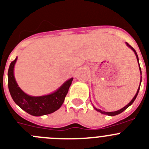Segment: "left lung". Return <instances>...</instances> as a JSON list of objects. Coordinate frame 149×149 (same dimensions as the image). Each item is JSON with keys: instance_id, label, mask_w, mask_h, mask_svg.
Masks as SVG:
<instances>
[{"instance_id": "1", "label": "left lung", "mask_w": 149, "mask_h": 149, "mask_svg": "<svg viewBox=\"0 0 149 149\" xmlns=\"http://www.w3.org/2000/svg\"><path fill=\"white\" fill-rule=\"evenodd\" d=\"M126 45H127V47H130V49H131L132 50H133V52H134L135 55H136V58H137L138 63H139V56H138V55H137V52H136V51L135 50V49H133V47H132L130 46V45L128 44V43H127V42H126ZM139 70H140V73H141V67H140V65H139ZM141 81H140V86H139V88H138V90H137V92H136V95L134 96V97H133V98L132 99V100H131V101H130V102H129L128 104H127L126 105V106H125L124 107H123V108H122V109H119V110H118V111H115V112H105V111H102V110H101V109H97V108L94 107V109H96V110L97 111V112H100V113H102V114H104V115H109V116H115V115H119V114H120L121 112H123V111H124V110H125V109H127V108L128 107H130V105H131L133 103V102L135 101V100H136V97H137V95H138V94H139V89H140V86H141Z\"/></svg>"}]
</instances>
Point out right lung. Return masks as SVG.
Wrapping results in <instances>:
<instances>
[{"label":"right lung","instance_id":"add662e5","mask_svg":"<svg viewBox=\"0 0 149 149\" xmlns=\"http://www.w3.org/2000/svg\"><path fill=\"white\" fill-rule=\"evenodd\" d=\"M17 57L10 63L8 71V85L10 96L14 102L23 110L33 116H42L58 110L63 103L73 78L68 79L53 93L40 97L30 96L24 92L16 81L14 65Z\"/></svg>","mask_w":149,"mask_h":149}]
</instances>
